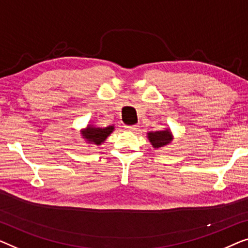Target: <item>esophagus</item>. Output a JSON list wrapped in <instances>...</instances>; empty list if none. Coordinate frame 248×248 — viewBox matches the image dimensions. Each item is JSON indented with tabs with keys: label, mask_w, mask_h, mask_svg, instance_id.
Here are the masks:
<instances>
[{
	"label": "esophagus",
	"mask_w": 248,
	"mask_h": 248,
	"mask_svg": "<svg viewBox=\"0 0 248 248\" xmlns=\"http://www.w3.org/2000/svg\"><path fill=\"white\" fill-rule=\"evenodd\" d=\"M124 129L125 130H129V131H136L139 129V125L138 124H132V125H124Z\"/></svg>",
	"instance_id": "1"
}]
</instances>
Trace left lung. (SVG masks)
<instances>
[{"mask_svg": "<svg viewBox=\"0 0 248 248\" xmlns=\"http://www.w3.org/2000/svg\"><path fill=\"white\" fill-rule=\"evenodd\" d=\"M148 140L151 141L154 148H160L164 146L170 144L173 139V135L170 129H165V130L160 131H151L147 134Z\"/></svg>", "mask_w": 248, "mask_h": 248, "instance_id": "1", "label": "left lung"}]
</instances>
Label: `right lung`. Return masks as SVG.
Listing matches in <instances>:
<instances>
[{"label":"right lung","mask_w":248,"mask_h":248,"mask_svg":"<svg viewBox=\"0 0 248 248\" xmlns=\"http://www.w3.org/2000/svg\"><path fill=\"white\" fill-rule=\"evenodd\" d=\"M113 130V125H109V127L106 128H100L95 127V125L89 124L85 129H83L81 134L83 136V138L86 140V142L99 146L102 144V142H104V140L108 138V136H109Z\"/></svg>","instance_id":"right-lung-1"}]
</instances>
